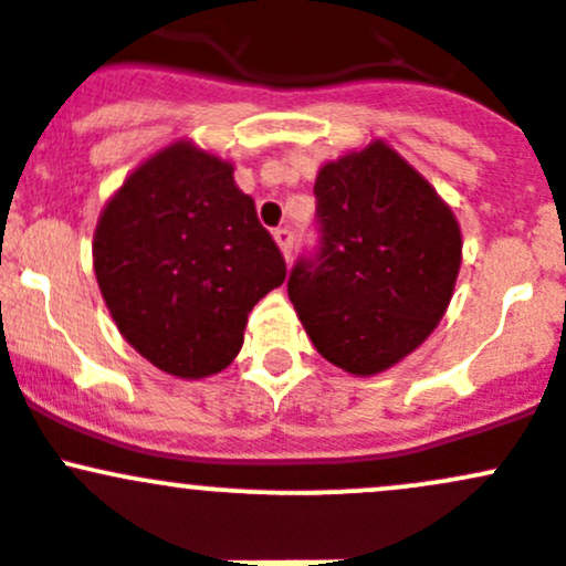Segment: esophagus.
Segmentation results:
<instances>
[{"label":"esophagus","mask_w":566,"mask_h":566,"mask_svg":"<svg viewBox=\"0 0 566 566\" xmlns=\"http://www.w3.org/2000/svg\"><path fill=\"white\" fill-rule=\"evenodd\" d=\"M273 241H276V247L282 249L284 260H290V254H293V232H290L287 227H279V230L273 232Z\"/></svg>","instance_id":"34e87169"}]
</instances>
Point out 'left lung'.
Segmentation results:
<instances>
[{
  "instance_id": "left-lung-1",
  "label": "left lung",
  "mask_w": 566,
  "mask_h": 566,
  "mask_svg": "<svg viewBox=\"0 0 566 566\" xmlns=\"http://www.w3.org/2000/svg\"><path fill=\"white\" fill-rule=\"evenodd\" d=\"M323 241L287 293L317 353L369 378L416 350L447 315L462 262L452 208L391 145L373 139L315 180Z\"/></svg>"
}]
</instances>
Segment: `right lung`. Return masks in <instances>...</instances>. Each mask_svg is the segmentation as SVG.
<instances>
[{
    "label": "right lung",
    "instance_id": "1",
    "mask_svg": "<svg viewBox=\"0 0 566 566\" xmlns=\"http://www.w3.org/2000/svg\"><path fill=\"white\" fill-rule=\"evenodd\" d=\"M232 175V161L177 139L125 177L95 227L93 268L108 315L172 378L230 367L249 312L287 276Z\"/></svg>",
    "mask_w": 566,
    "mask_h": 566
}]
</instances>
